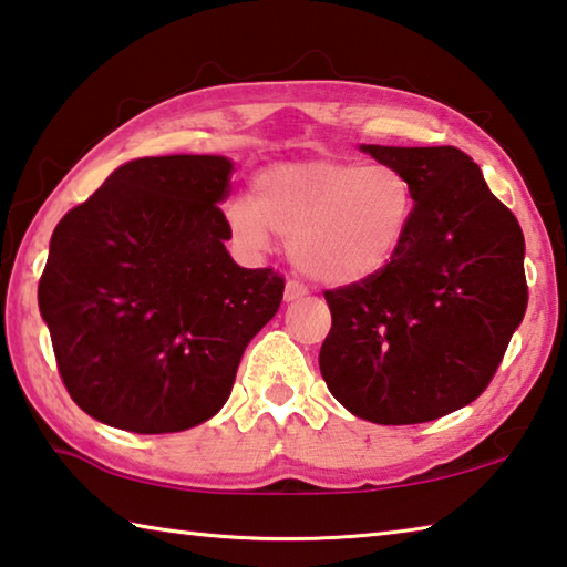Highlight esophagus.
I'll list each match as a JSON object with an SVG mask.
<instances>
[{"instance_id":"obj_1","label":"esophagus","mask_w":567,"mask_h":567,"mask_svg":"<svg viewBox=\"0 0 567 567\" xmlns=\"http://www.w3.org/2000/svg\"><path fill=\"white\" fill-rule=\"evenodd\" d=\"M307 295V287L300 282V280H287L285 285V302H295V300H302V297Z\"/></svg>"}]
</instances>
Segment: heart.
<instances>
[{
	"instance_id": "obj_1",
	"label": "heart",
	"mask_w": 567,
	"mask_h": 567,
	"mask_svg": "<svg viewBox=\"0 0 567 567\" xmlns=\"http://www.w3.org/2000/svg\"><path fill=\"white\" fill-rule=\"evenodd\" d=\"M225 215L245 252H267L275 233L307 277L354 285L385 270L405 245L415 189L382 162H287L260 172L252 197H235Z\"/></svg>"
}]
</instances>
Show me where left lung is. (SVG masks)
<instances>
[{
    "instance_id": "1",
    "label": "left lung",
    "mask_w": 567,
    "mask_h": 567,
    "mask_svg": "<svg viewBox=\"0 0 567 567\" xmlns=\"http://www.w3.org/2000/svg\"><path fill=\"white\" fill-rule=\"evenodd\" d=\"M360 150L405 172L415 215L385 270L324 290L332 328L320 372L352 415L415 425L491 385L527 307L525 237L463 150Z\"/></svg>"
}]
</instances>
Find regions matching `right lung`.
I'll return each instance as SVG.
<instances>
[{"label": "right lung", "instance_id": "add662e5", "mask_svg": "<svg viewBox=\"0 0 567 567\" xmlns=\"http://www.w3.org/2000/svg\"><path fill=\"white\" fill-rule=\"evenodd\" d=\"M233 162L140 157L54 227L40 290L66 392L104 425L179 433L217 415L285 280L229 257Z\"/></svg>", "mask_w": 567, "mask_h": 567}]
</instances>
